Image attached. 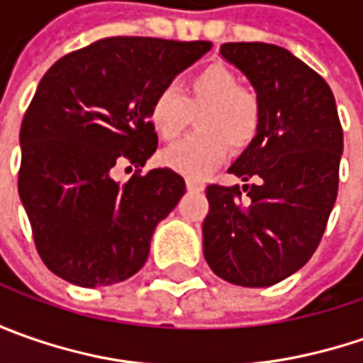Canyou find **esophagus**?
<instances>
[{
  "instance_id": "1",
  "label": "esophagus",
  "mask_w": 363,
  "mask_h": 363,
  "mask_svg": "<svg viewBox=\"0 0 363 363\" xmlns=\"http://www.w3.org/2000/svg\"><path fill=\"white\" fill-rule=\"evenodd\" d=\"M186 186H188L189 191H200V189L203 188L202 182H198V179H194V177H188V179H186Z\"/></svg>"
}]
</instances>
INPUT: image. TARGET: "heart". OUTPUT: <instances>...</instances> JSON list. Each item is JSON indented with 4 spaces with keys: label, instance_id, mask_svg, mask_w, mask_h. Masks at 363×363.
<instances>
[{
    "label": "heart",
    "instance_id": "heart-1",
    "mask_svg": "<svg viewBox=\"0 0 363 363\" xmlns=\"http://www.w3.org/2000/svg\"><path fill=\"white\" fill-rule=\"evenodd\" d=\"M194 115L198 131L161 153L169 169L202 177L228 157L230 147L242 151L260 131V101L257 92L240 84L222 64H210L189 74L177 92L163 86L153 94L147 117L163 141H174L186 131Z\"/></svg>",
    "mask_w": 363,
    "mask_h": 363
}]
</instances>
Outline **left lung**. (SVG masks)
Instances as JSON below:
<instances>
[{"label":"left lung","mask_w":363,"mask_h":363,"mask_svg":"<svg viewBox=\"0 0 363 363\" xmlns=\"http://www.w3.org/2000/svg\"><path fill=\"white\" fill-rule=\"evenodd\" d=\"M260 101V131L230 174L255 184H210L203 257L232 285L271 286L313 257L337 198L343 131L329 84L289 50L228 42ZM249 203H242V191Z\"/></svg>","instance_id":"obj_1"}]
</instances>
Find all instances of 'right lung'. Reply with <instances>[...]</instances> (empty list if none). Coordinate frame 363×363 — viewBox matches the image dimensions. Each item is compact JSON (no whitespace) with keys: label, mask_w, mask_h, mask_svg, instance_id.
<instances>
[{"label":"right lung","mask_w":363,"mask_h":363,"mask_svg":"<svg viewBox=\"0 0 363 363\" xmlns=\"http://www.w3.org/2000/svg\"><path fill=\"white\" fill-rule=\"evenodd\" d=\"M212 42L115 35L62 56L38 84L20 129L18 191L35 250L60 279L106 286L145 264L155 226L186 194L169 167H141L157 149L153 94ZM138 167L121 186L119 164Z\"/></svg>","instance_id":"obj_1"}]
</instances>
